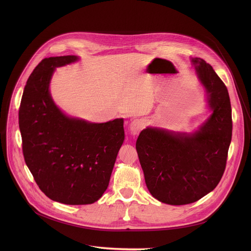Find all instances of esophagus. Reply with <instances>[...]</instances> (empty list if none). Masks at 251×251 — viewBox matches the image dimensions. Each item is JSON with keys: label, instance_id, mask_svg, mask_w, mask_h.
Returning a JSON list of instances; mask_svg holds the SVG:
<instances>
[{"label": "esophagus", "instance_id": "34e87169", "mask_svg": "<svg viewBox=\"0 0 251 251\" xmlns=\"http://www.w3.org/2000/svg\"><path fill=\"white\" fill-rule=\"evenodd\" d=\"M145 127V122L141 119H136L132 121L129 125V130L132 135H137L143 128Z\"/></svg>", "mask_w": 251, "mask_h": 251}]
</instances>
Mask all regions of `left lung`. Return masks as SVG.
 Segmentation results:
<instances>
[{
	"label": "left lung",
	"instance_id": "left-lung-1",
	"mask_svg": "<svg viewBox=\"0 0 251 251\" xmlns=\"http://www.w3.org/2000/svg\"><path fill=\"white\" fill-rule=\"evenodd\" d=\"M191 61L205 89L211 114L194 132L147 127L136 142L150 194L172 205L195 202L218 186L226 169L232 135L226 86L202 58L195 57Z\"/></svg>",
	"mask_w": 251,
	"mask_h": 251
}]
</instances>
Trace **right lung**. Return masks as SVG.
<instances>
[{"label": "right lung", "mask_w": 251, "mask_h": 251, "mask_svg": "<svg viewBox=\"0 0 251 251\" xmlns=\"http://www.w3.org/2000/svg\"><path fill=\"white\" fill-rule=\"evenodd\" d=\"M77 60L43 59L26 81L19 111L25 164L42 192L65 204H89L102 197L125 138L123 118L88 122L66 115L53 102L55 68Z\"/></svg>", "instance_id": "right-lung-1"}]
</instances>
